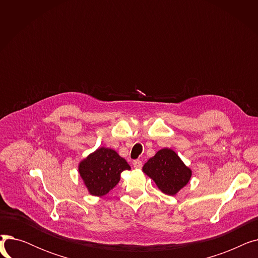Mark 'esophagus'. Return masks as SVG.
Here are the masks:
<instances>
[{"label":"esophagus","instance_id":"obj_1","mask_svg":"<svg viewBox=\"0 0 258 258\" xmlns=\"http://www.w3.org/2000/svg\"><path fill=\"white\" fill-rule=\"evenodd\" d=\"M133 165H134L135 168L140 169V168H142V161H140V160H135V161L133 162Z\"/></svg>","mask_w":258,"mask_h":258}]
</instances>
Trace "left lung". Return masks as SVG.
I'll list each match as a JSON object with an SVG mask.
<instances>
[{"label": "left lung", "mask_w": 258, "mask_h": 258, "mask_svg": "<svg viewBox=\"0 0 258 258\" xmlns=\"http://www.w3.org/2000/svg\"><path fill=\"white\" fill-rule=\"evenodd\" d=\"M142 169L155 181L160 190L168 196H174L191 178V170L169 148L160 150Z\"/></svg>", "instance_id": "8db88e82"}]
</instances>
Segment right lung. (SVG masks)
Masks as SVG:
<instances>
[{"label": "right lung", "mask_w": 258, "mask_h": 258, "mask_svg": "<svg viewBox=\"0 0 258 258\" xmlns=\"http://www.w3.org/2000/svg\"><path fill=\"white\" fill-rule=\"evenodd\" d=\"M78 169L89 192L101 197L118 184L121 172L131 166L115 151L100 147L81 161Z\"/></svg>", "instance_id": "obj_1"}]
</instances>
